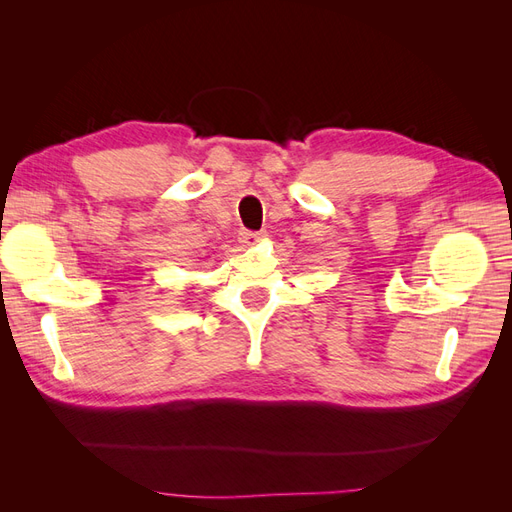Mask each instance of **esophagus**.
Returning a JSON list of instances; mask_svg holds the SVG:
<instances>
[{"label": "esophagus", "instance_id": "34e87169", "mask_svg": "<svg viewBox=\"0 0 512 512\" xmlns=\"http://www.w3.org/2000/svg\"><path fill=\"white\" fill-rule=\"evenodd\" d=\"M262 239V232H256V230H239V241L243 243V245H254V243H258Z\"/></svg>", "mask_w": 512, "mask_h": 512}]
</instances>
